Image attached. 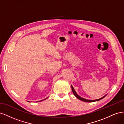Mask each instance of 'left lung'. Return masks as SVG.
<instances>
[{
	"instance_id": "1",
	"label": "left lung",
	"mask_w": 124,
	"mask_h": 124,
	"mask_svg": "<svg viewBox=\"0 0 124 124\" xmlns=\"http://www.w3.org/2000/svg\"><path fill=\"white\" fill-rule=\"evenodd\" d=\"M71 88H72V92H73V93L74 95L75 96H76L78 99H80V100H82V101H84V102H94V101H99V100H101V99H103V98H104V97L105 96H105L103 97L102 98H101L99 99H97V100H87V99H84V98H82V97H81L80 96H78V95L77 94V93L76 92V91H75V90L74 89V88H73V86H71Z\"/></svg>"
}]
</instances>
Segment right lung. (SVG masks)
<instances>
[{"mask_svg": "<svg viewBox=\"0 0 124 124\" xmlns=\"http://www.w3.org/2000/svg\"><path fill=\"white\" fill-rule=\"evenodd\" d=\"M44 100V99H43V100ZM42 100H41V101H42Z\"/></svg>", "mask_w": 124, "mask_h": 124, "instance_id": "obj_1", "label": "right lung"}]
</instances>
